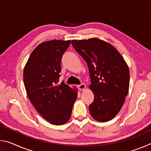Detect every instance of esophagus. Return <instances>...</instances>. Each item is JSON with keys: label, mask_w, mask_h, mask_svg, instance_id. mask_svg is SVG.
Returning a JSON list of instances; mask_svg holds the SVG:
<instances>
[{"label": "esophagus", "mask_w": 151, "mask_h": 151, "mask_svg": "<svg viewBox=\"0 0 151 151\" xmlns=\"http://www.w3.org/2000/svg\"><path fill=\"white\" fill-rule=\"evenodd\" d=\"M85 88H86V85H85V84H84V83H82V84H81V85H78V88L80 91L85 90Z\"/></svg>", "instance_id": "obj_1"}]
</instances>
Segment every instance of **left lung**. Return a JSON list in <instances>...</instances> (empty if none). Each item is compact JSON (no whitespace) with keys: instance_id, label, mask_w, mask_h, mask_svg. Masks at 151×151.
Here are the masks:
<instances>
[{"instance_id":"obj_1","label":"left lung","mask_w":151,"mask_h":151,"mask_svg":"<svg viewBox=\"0 0 151 151\" xmlns=\"http://www.w3.org/2000/svg\"><path fill=\"white\" fill-rule=\"evenodd\" d=\"M71 42L89 69V88L94 96L89 112L97 121H109L119 113L128 94L129 66L119 51L104 40L92 38Z\"/></svg>"}]
</instances>
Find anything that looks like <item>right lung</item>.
I'll return each instance as SVG.
<instances>
[{"mask_svg": "<svg viewBox=\"0 0 151 151\" xmlns=\"http://www.w3.org/2000/svg\"><path fill=\"white\" fill-rule=\"evenodd\" d=\"M70 40L40 43L32 51L24 68L23 79L30 103L43 118L54 125L70 119L77 89L63 81L58 84L61 59Z\"/></svg>", "mask_w": 151, "mask_h": 151, "instance_id": "add662e5", "label": "right lung"}]
</instances>
